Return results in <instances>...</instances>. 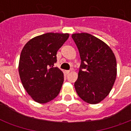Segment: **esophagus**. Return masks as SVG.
Here are the masks:
<instances>
[{
  "mask_svg": "<svg viewBox=\"0 0 131 131\" xmlns=\"http://www.w3.org/2000/svg\"><path fill=\"white\" fill-rule=\"evenodd\" d=\"M64 72H65L66 74H69L70 73V71H68V70H67V71H65Z\"/></svg>",
  "mask_w": 131,
  "mask_h": 131,
  "instance_id": "34e87169",
  "label": "esophagus"
}]
</instances>
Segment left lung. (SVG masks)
I'll use <instances>...</instances> for the list:
<instances>
[{
  "label": "left lung",
  "mask_w": 131,
  "mask_h": 131,
  "mask_svg": "<svg viewBox=\"0 0 131 131\" xmlns=\"http://www.w3.org/2000/svg\"><path fill=\"white\" fill-rule=\"evenodd\" d=\"M71 37L82 60L74 84L75 90L85 102L97 104L110 94L116 81L115 55L105 42L90 34L75 33Z\"/></svg>",
  "instance_id": "left-lung-1"
}]
</instances>
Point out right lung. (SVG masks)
<instances>
[{
    "label": "right lung",
    "mask_w": 131,
    "mask_h": 131,
    "mask_svg": "<svg viewBox=\"0 0 131 131\" xmlns=\"http://www.w3.org/2000/svg\"><path fill=\"white\" fill-rule=\"evenodd\" d=\"M69 34L48 32L26 43L19 58V77L24 89L35 101L46 103L59 94L64 82L61 70L53 67L58 50Z\"/></svg>",
    "instance_id": "right-lung-1"
}]
</instances>
